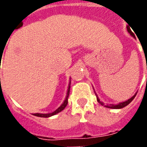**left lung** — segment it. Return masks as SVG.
<instances>
[{
    "instance_id": "8db88e82",
    "label": "left lung",
    "mask_w": 147,
    "mask_h": 147,
    "mask_svg": "<svg viewBox=\"0 0 147 147\" xmlns=\"http://www.w3.org/2000/svg\"><path fill=\"white\" fill-rule=\"evenodd\" d=\"M127 30H128V32H129V33L130 35H131V36H133L134 38H136V36H135V34L133 33V32H131V29H130V27L129 26H127ZM136 93L133 96H131V98L129 99L128 100L125 101V102H122V103H120V104H110V105H105V107H108V108H112V109H121V108H122V107H125V106H127L128 104H129L130 103H131V101L133 100V99L135 98V96H136ZM96 100H97V101H98V103H100V104L102 105V106H104V104L102 102V101L100 100V99L98 98V96H97V95L96 94Z\"/></svg>"
}]
</instances>
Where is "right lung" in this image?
Wrapping results in <instances>:
<instances>
[{
    "label": "right lung",
    "instance_id": "right-lung-1",
    "mask_svg": "<svg viewBox=\"0 0 147 147\" xmlns=\"http://www.w3.org/2000/svg\"><path fill=\"white\" fill-rule=\"evenodd\" d=\"M70 85L71 82H69L68 91H67V96H66V97H65V100H64V102H63V104H61L56 111H54V112L52 113H48V114H40V113H36V114H33V115L37 116V117H41V118H49V117H51L53 115H55L56 114H57V113L61 112V111H63V110L65 108V107L67 106V104H68V96H69V92H70Z\"/></svg>",
    "mask_w": 147,
    "mask_h": 147
}]
</instances>
